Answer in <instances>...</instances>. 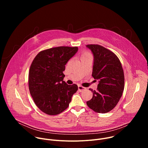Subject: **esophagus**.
Returning a JSON list of instances; mask_svg holds the SVG:
<instances>
[{"label": "esophagus", "instance_id": "1", "mask_svg": "<svg viewBox=\"0 0 148 148\" xmlns=\"http://www.w3.org/2000/svg\"><path fill=\"white\" fill-rule=\"evenodd\" d=\"M78 91H79V92H82V91H83L86 90V88L85 87H82V86H78Z\"/></svg>", "mask_w": 148, "mask_h": 148}]
</instances>
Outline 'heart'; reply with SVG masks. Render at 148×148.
Returning <instances> with one entry per match:
<instances>
[{"label":"heart","instance_id":"heart-1","mask_svg":"<svg viewBox=\"0 0 148 148\" xmlns=\"http://www.w3.org/2000/svg\"><path fill=\"white\" fill-rule=\"evenodd\" d=\"M88 56H91V55H90L88 53L85 52V53H84L81 55V58H82V57H88Z\"/></svg>","mask_w":148,"mask_h":148}]
</instances>
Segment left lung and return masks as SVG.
Wrapping results in <instances>:
<instances>
[{
  "mask_svg": "<svg viewBox=\"0 0 148 148\" xmlns=\"http://www.w3.org/2000/svg\"><path fill=\"white\" fill-rule=\"evenodd\" d=\"M86 47L94 56L92 76L98 81L97 90L93 92L88 107L98 113L111 111L117 105L124 89V74L118 57L111 51L100 45Z\"/></svg>",
  "mask_w": 148,
  "mask_h": 148,
  "instance_id": "obj_1",
  "label": "left lung"
}]
</instances>
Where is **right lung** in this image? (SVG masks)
Wrapping results in <instances>:
<instances>
[{
	"label": "right lung",
	"mask_w": 148,
	"mask_h": 148,
	"mask_svg": "<svg viewBox=\"0 0 148 148\" xmlns=\"http://www.w3.org/2000/svg\"><path fill=\"white\" fill-rule=\"evenodd\" d=\"M77 47L61 46L40 51L33 60L29 74V88L37 107L50 115L61 113L69 106L78 90L76 84L63 81L65 65L78 51Z\"/></svg>",
	"instance_id": "add662e5"
}]
</instances>
